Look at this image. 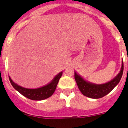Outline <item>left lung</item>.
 Masks as SVG:
<instances>
[{
	"instance_id": "1",
	"label": "left lung",
	"mask_w": 128,
	"mask_h": 128,
	"mask_svg": "<svg viewBox=\"0 0 128 128\" xmlns=\"http://www.w3.org/2000/svg\"><path fill=\"white\" fill-rule=\"evenodd\" d=\"M123 70L124 65L122 62V66L118 74L113 80L103 84H95L86 81L76 72H74V78L78 88L84 96L92 99H99L109 94L118 84L122 76Z\"/></svg>"
}]
</instances>
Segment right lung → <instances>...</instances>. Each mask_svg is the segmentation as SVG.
<instances>
[{"label": "right lung", "instance_id": "1", "mask_svg": "<svg viewBox=\"0 0 128 128\" xmlns=\"http://www.w3.org/2000/svg\"><path fill=\"white\" fill-rule=\"evenodd\" d=\"M63 72H60L56 76L53 78L52 81L46 85H44L37 88H27L18 85L11 80L10 76H9L10 82L11 85L20 93L22 96H25L26 98L34 100H42L47 99L54 94L56 90L57 84L59 82V80L62 77Z\"/></svg>", "mask_w": 128, "mask_h": 128}]
</instances>
